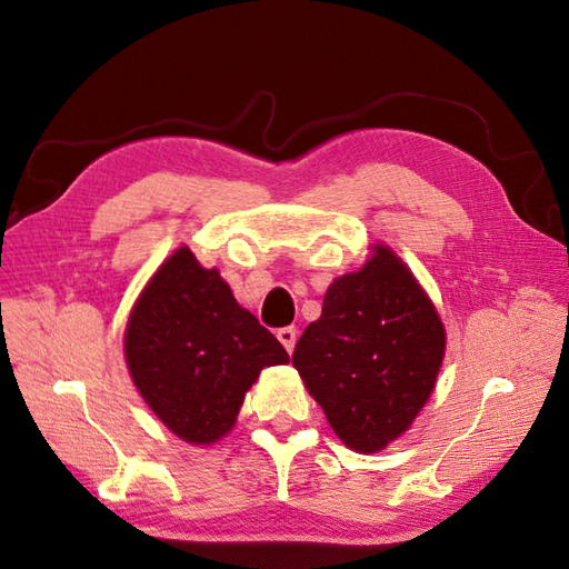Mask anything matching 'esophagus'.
<instances>
[{
    "instance_id": "34e87169",
    "label": "esophagus",
    "mask_w": 569,
    "mask_h": 569,
    "mask_svg": "<svg viewBox=\"0 0 569 569\" xmlns=\"http://www.w3.org/2000/svg\"><path fill=\"white\" fill-rule=\"evenodd\" d=\"M276 337H278V342H281V345L286 347V352H293L296 340H298L296 328H281V330L276 332Z\"/></svg>"
}]
</instances>
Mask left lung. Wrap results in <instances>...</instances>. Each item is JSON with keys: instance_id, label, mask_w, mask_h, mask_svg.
Segmentation results:
<instances>
[{"instance_id": "1", "label": "left lung", "mask_w": 569, "mask_h": 569, "mask_svg": "<svg viewBox=\"0 0 569 569\" xmlns=\"http://www.w3.org/2000/svg\"><path fill=\"white\" fill-rule=\"evenodd\" d=\"M445 328L430 298L386 247L328 288L293 367L332 430L357 452H377L401 435L432 393Z\"/></svg>"}]
</instances>
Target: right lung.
<instances>
[{"instance_id": "obj_1", "label": "right lung", "mask_w": 569, "mask_h": 569, "mask_svg": "<svg viewBox=\"0 0 569 569\" xmlns=\"http://www.w3.org/2000/svg\"><path fill=\"white\" fill-rule=\"evenodd\" d=\"M127 365L143 401L178 438L220 440L263 367L286 365L283 345L239 308L217 269L178 249L129 316Z\"/></svg>"}]
</instances>
